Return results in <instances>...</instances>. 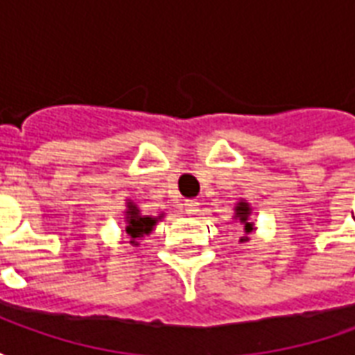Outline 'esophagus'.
Segmentation results:
<instances>
[{
  "label": "esophagus",
  "mask_w": 355,
  "mask_h": 355,
  "mask_svg": "<svg viewBox=\"0 0 355 355\" xmlns=\"http://www.w3.org/2000/svg\"><path fill=\"white\" fill-rule=\"evenodd\" d=\"M198 211H200V203L198 201H193V200H188L184 203V213L188 216H193V215H198Z\"/></svg>",
  "instance_id": "34e87169"
}]
</instances>
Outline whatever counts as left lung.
Wrapping results in <instances>:
<instances>
[{
	"label": "left lung",
	"instance_id": "8db88e82",
	"mask_svg": "<svg viewBox=\"0 0 355 355\" xmlns=\"http://www.w3.org/2000/svg\"><path fill=\"white\" fill-rule=\"evenodd\" d=\"M234 211H236V216H234V218L243 224V232H245V236L239 239V241H241V243H243V241H249L247 234H251L254 228V224L249 220V216H251V207H249V203H245V201H239Z\"/></svg>",
	"mask_w": 355,
	"mask_h": 355
}]
</instances>
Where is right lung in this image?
<instances>
[{"label": "right lung", "mask_w": 355, "mask_h": 355, "mask_svg": "<svg viewBox=\"0 0 355 355\" xmlns=\"http://www.w3.org/2000/svg\"><path fill=\"white\" fill-rule=\"evenodd\" d=\"M125 232L131 236V243L137 245V239L142 236H148L150 232L154 230V226L157 224V218L154 216H142L140 215L139 207L129 201L127 203V211H125Z\"/></svg>", "instance_id": "right-lung-1"}]
</instances>
